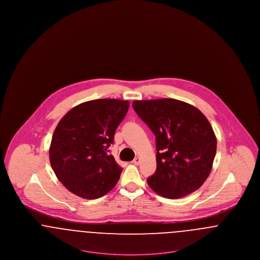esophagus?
Instances as JSON below:
<instances>
[{"instance_id":"obj_1","label":"esophagus","mask_w":260,"mask_h":260,"mask_svg":"<svg viewBox=\"0 0 260 260\" xmlns=\"http://www.w3.org/2000/svg\"><path fill=\"white\" fill-rule=\"evenodd\" d=\"M133 162L136 165V166H137V165H139V162H140V158H138V157H136V158H135V160L133 161Z\"/></svg>"}]
</instances>
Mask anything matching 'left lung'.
<instances>
[{
    "label": "left lung",
    "mask_w": 260,
    "mask_h": 260,
    "mask_svg": "<svg viewBox=\"0 0 260 260\" xmlns=\"http://www.w3.org/2000/svg\"><path fill=\"white\" fill-rule=\"evenodd\" d=\"M133 107L156 137V173L147 183L168 199L196 191L209 177L216 153V137L205 115L173 99L136 100Z\"/></svg>",
    "instance_id": "obj_1"
}]
</instances>
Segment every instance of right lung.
Returning <instances> with one entry per match:
<instances>
[{
    "label": "right lung",
    "mask_w": 260,
    "mask_h": 260,
    "mask_svg": "<svg viewBox=\"0 0 260 260\" xmlns=\"http://www.w3.org/2000/svg\"><path fill=\"white\" fill-rule=\"evenodd\" d=\"M129 102L96 99L77 105L60 120L50 147L58 180L81 198L98 199L117 184L123 169L108 153Z\"/></svg>",
    "instance_id": "right-lung-1"
}]
</instances>
